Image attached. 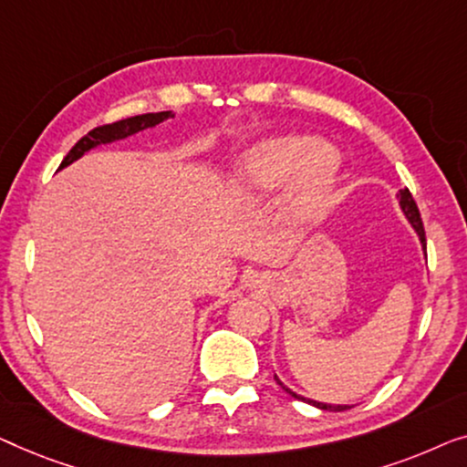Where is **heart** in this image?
Instances as JSON below:
<instances>
[{
    "label": "heart",
    "mask_w": 467,
    "mask_h": 467,
    "mask_svg": "<svg viewBox=\"0 0 467 467\" xmlns=\"http://www.w3.org/2000/svg\"><path fill=\"white\" fill-rule=\"evenodd\" d=\"M337 180L338 161L324 143L305 135H277L241 156L228 177V192L239 201H260L285 188L281 222L294 233H305L326 218Z\"/></svg>",
    "instance_id": "heart-1"
}]
</instances>
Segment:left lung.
I'll list each match as a JSON object with an SVG mask.
<instances>
[{
    "label": "left lung",
    "mask_w": 467,
    "mask_h": 467,
    "mask_svg": "<svg viewBox=\"0 0 467 467\" xmlns=\"http://www.w3.org/2000/svg\"><path fill=\"white\" fill-rule=\"evenodd\" d=\"M398 201H400V207H402V212H404V215H406V220L410 222V226L415 228V233L419 234V241H421V247L425 249V231H423V222H421V213H419V209H417V205H415V201H412V194L409 192V188H404V190H400V194H398ZM275 380H277V383L284 387V389L290 393L292 398H296V400H302V402H308V404H313V406H317V409H321V410H334V412H338V410H347V409H351V406H347V404H326V402H315V400H308V398H302V396H298V393H294L290 387H285L284 383H281V380L275 377Z\"/></svg>",
    "instance_id": "8db88e82"
}]
</instances>
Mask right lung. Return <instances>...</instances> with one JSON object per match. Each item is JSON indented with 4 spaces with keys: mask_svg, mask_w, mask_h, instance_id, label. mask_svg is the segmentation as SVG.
<instances>
[{
    "mask_svg": "<svg viewBox=\"0 0 467 467\" xmlns=\"http://www.w3.org/2000/svg\"><path fill=\"white\" fill-rule=\"evenodd\" d=\"M173 116H175L173 111H156V114H141V116H133V118H124V120L103 124V127L88 130V135H84L82 140L69 150V154L65 156L61 167L58 169H65L74 161L82 159L84 154L90 152V150L97 146H103V143H111L118 140H127V137L140 133V130H143V129L156 127V124H161L162 120H167V118H173Z\"/></svg>",
    "mask_w": 467,
    "mask_h": 467,
    "instance_id": "right-lung-1",
    "label": "right lung"
}]
</instances>
